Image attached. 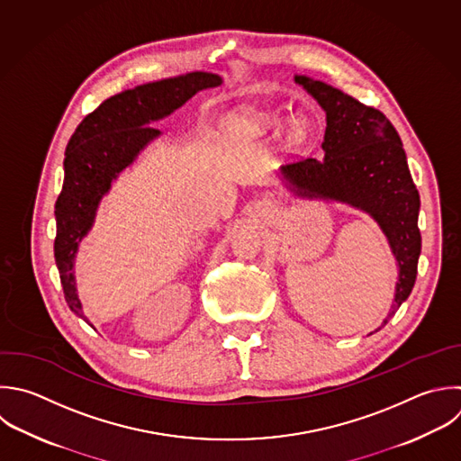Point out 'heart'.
I'll return each instance as SVG.
<instances>
[{
  "mask_svg": "<svg viewBox=\"0 0 461 461\" xmlns=\"http://www.w3.org/2000/svg\"><path fill=\"white\" fill-rule=\"evenodd\" d=\"M265 124H279V122H277L276 119H267V121H265ZM288 135H290V139H292V140H299V139L304 135V126H303L301 122H294V124L290 126Z\"/></svg>",
  "mask_w": 461,
  "mask_h": 461,
  "instance_id": "b5f03b06",
  "label": "heart"
}]
</instances>
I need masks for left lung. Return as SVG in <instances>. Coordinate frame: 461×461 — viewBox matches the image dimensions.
I'll use <instances>...</instances> for the list:
<instances>
[{
	"label": "left lung",
	"mask_w": 461,
	"mask_h": 461,
	"mask_svg": "<svg viewBox=\"0 0 461 461\" xmlns=\"http://www.w3.org/2000/svg\"><path fill=\"white\" fill-rule=\"evenodd\" d=\"M295 83L326 112L321 144L324 157L286 164L279 178L299 198L344 203L366 212L380 227L398 267L394 299L384 326L409 297L421 250L420 194L402 140L382 112L322 81L295 76Z\"/></svg>",
	"instance_id": "1"
}]
</instances>
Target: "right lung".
I'll return each mask as SVG.
<instances>
[{
	"mask_svg": "<svg viewBox=\"0 0 461 461\" xmlns=\"http://www.w3.org/2000/svg\"><path fill=\"white\" fill-rule=\"evenodd\" d=\"M221 83L216 74L191 72L124 90L86 115L72 135L65 151L63 191L56 202L54 256L70 310L92 328L77 294L74 267L79 243L92 230L103 198L119 175L162 135L153 122L175 113L198 92Z\"/></svg>",
	"mask_w": 461,
	"mask_h": 461,
	"instance_id": "obj_1",
	"label": "right lung"
}]
</instances>
